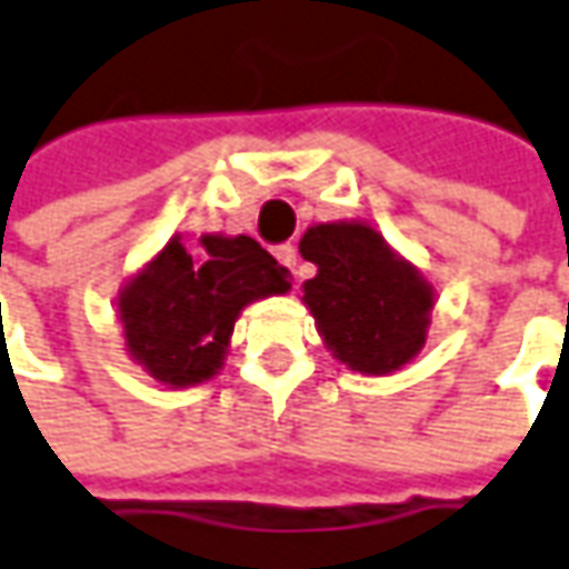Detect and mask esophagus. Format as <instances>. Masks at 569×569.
I'll return each instance as SVG.
<instances>
[{
    "mask_svg": "<svg viewBox=\"0 0 569 569\" xmlns=\"http://www.w3.org/2000/svg\"><path fill=\"white\" fill-rule=\"evenodd\" d=\"M273 254H277V261H280V264H286L292 273H296V267H299V248L286 242V246L273 248Z\"/></svg>",
    "mask_w": 569,
    "mask_h": 569,
    "instance_id": "obj_1",
    "label": "esophagus"
}]
</instances>
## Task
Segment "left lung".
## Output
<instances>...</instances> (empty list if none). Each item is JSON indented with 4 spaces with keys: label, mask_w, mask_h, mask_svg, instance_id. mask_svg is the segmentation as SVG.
I'll use <instances>...</instances> for the list:
<instances>
[{
    "label": "left lung",
    "mask_w": 569,
    "mask_h": 569,
    "mask_svg": "<svg viewBox=\"0 0 569 569\" xmlns=\"http://www.w3.org/2000/svg\"><path fill=\"white\" fill-rule=\"evenodd\" d=\"M299 251L318 267L302 299L340 362L362 375H387L419 352L435 296L381 232L365 223L311 226Z\"/></svg>",
    "instance_id": "left-lung-1"
}]
</instances>
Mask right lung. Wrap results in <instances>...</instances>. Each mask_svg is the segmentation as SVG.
I'll list each match as a JSON object with an SVG mask.
<instances>
[{
	"mask_svg": "<svg viewBox=\"0 0 569 569\" xmlns=\"http://www.w3.org/2000/svg\"><path fill=\"white\" fill-rule=\"evenodd\" d=\"M286 289L289 270L248 236H204L194 254L169 239L119 296L128 352L157 381H207L223 365L239 311Z\"/></svg>",
	"mask_w": 569,
	"mask_h": 569,
	"instance_id": "add662e5",
	"label": "right lung"
}]
</instances>
